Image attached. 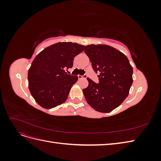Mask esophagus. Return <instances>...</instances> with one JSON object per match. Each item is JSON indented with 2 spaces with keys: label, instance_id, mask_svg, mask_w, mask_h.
I'll list each match as a JSON object with an SVG mask.
<instances>
[{
  "label": "esophagus",
  "instance_id": "obj_1",
  "mask_svg": "<svg viewBox=\"0 0 161 161\" xmlns=\"http://www.w3.org/2000/svg\"><path fill=\"white\" fill-rule=\"evenodd\" d=\"M86 75H83V76H82V75H78V78H79V79H83V78H86Z\"/></svg>",
  "mask_w": 161,
  "mask_h": 161
}]
</instances>
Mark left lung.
Returning <instances> with one entry per match:
<instances>
[{
    "label": "left lung",
    "instance_id": "8db88e82",
    "mask_svg": "<svg viewBox=\"0 0 161 161\" xmlns=\"http://www.w3.org/2000/svg\"><path fill=\"white\" fill-rule=\"evenodd\" d=\"M92 69L99 77L96 83L87 78L89 85L82 89L86 101L97 111L108 113L119 106L132 85L133 69L123 53L108 45L85 47Z\"/></svg>",
    "mask_w": 161,
    "mask_h": 161
}]
</instances>
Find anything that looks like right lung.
<instances>
[{
  "label": "right lung",
  "instance_id": "1",
  "mask_svg": "<svg viewBox=\"0 0 161 161\" xmlns=\"http://www.w3.org/2000/svg\"><path fill=\"white\" fill-rule=\"evenodd\" d=\"M84 46L59 42L45 48L35 58L28 71L29 89L37 103L46 109L59 105L67 99L78 76L67 74L75 57Z\"/></svg>",
  "mask_w": 161,
  "mask_h": 161
}]
</instances>
